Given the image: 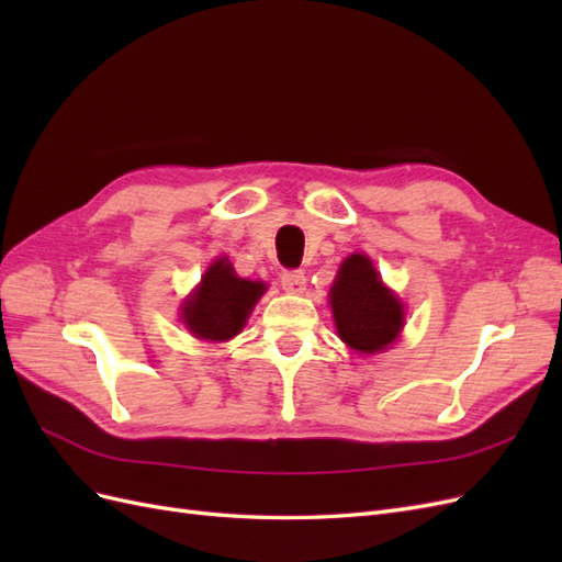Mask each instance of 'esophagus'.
I'll list each match as a JSON object with an SVG mask.
<instances>
[{
	"label": "esophagus",
	"instance_id": "esophagus-1",
	"mask_svg": "<svg viewBox=\"0 0 562 562\" xmlns=\"http://www.w3.org/2000/svg\"><path fill=\"white\" fill-rule=\"evenodd\" d=\"M304 283H307V277H304V271H300V269H288L281 274V285L285 293L300 295L304 291Z\"/></svg>",
	"mask_w": 562,
	"mask_h": 562
}]
</instances>
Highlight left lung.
<instances>
[{
	"mask_svg": "<svg viewBox=\"0 0 562 562\" xmlns=\"http://www.w3.org/2000/svg\"><path fill=\"white\" fill-rule=\"evenodd\" d=\"M330 310L342 342L359 353H380L403 330V304L382 283L380 271L363 252L339 265L330 288Z\"/></svg>",
	"mask_w": 562,
	"mask_h": 562,
	"instance_id": "8db88e82",
	"label": "left lung"
}]
</instances>
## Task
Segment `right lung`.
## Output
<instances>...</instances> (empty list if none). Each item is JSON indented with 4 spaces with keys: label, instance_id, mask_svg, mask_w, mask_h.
Segmentation results:
<instances>
[{
    "label": "right lung",
    "instance_id": "obj_1",
    "mask_svg": "<svg viewBox=\"0 0 562 562\" xmlns=\"http://www.w3.org/2000/svg\"><path fill=\"white\" fill-rule=\"evenodd\" d=\"M262 281H248L236 277L227 258H217L194 293L182 302V323L194 337L203 342H227L236 337L252 312L255 304L265 295Z\"/></svg>",
    "mask_w": 562,
    "mask_h": 562
}]
</instances>
